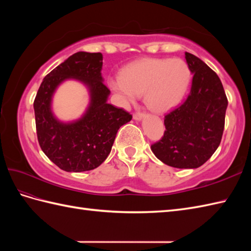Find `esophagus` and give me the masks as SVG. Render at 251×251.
Returning <instances> with one entry per match:
<instances>
[{
    "mask_svg": "<svg viewBox=\"0 0 251 251\" xmlns=\"http://www.w3.org/2000/svg\"><path fill=\"white\" fill-rule=\"evenodd\" d=\"M132 117H134L135 121H140L142 117H143V113H140V112H137V113H135L134 115H132Z\"/></svg>",
    "mask_w": 251,
    "mask_h": 251,
    "instance_id": "esophagus-1",
    "label": "esophagus"
}]
</instances>
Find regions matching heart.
<instances>
[{"instance_id": "1", "label": "heart", "mask_w": 251, "mask_h": 251, "mask_svg": "<svg viewBox=\"0 0 251 251\" xmlns=\"http://www.w3.org/2000/svg\"><path fill=\"white\" fill-rule=\"evenodd\" d=\"M191 79L188 65L179 58H149L131 63L122 77L110 83L124 103L145 93V103L156 113H166L182 100Z\"/></svg>"}]
</instances>
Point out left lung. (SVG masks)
Returning <instances> with one entry per match:
<instances>
[{"label":"left lung","mask_w":251,"mask_h":251,"mask_svg":"<svg viewBox=\"0 0 251 251\" xmlns=\"http://www.w3.org/2000/svg\"><path fill=\"white\" fill-rule=\"evenodd\" d=\"M193 73L184 102L165 115L163 138L151 146L159 161L175 168H197L219 147L225 129L227 98L215 71L200 58L185 52Z\"/></svg>","instance_id":"obj_1"}]
</instances>
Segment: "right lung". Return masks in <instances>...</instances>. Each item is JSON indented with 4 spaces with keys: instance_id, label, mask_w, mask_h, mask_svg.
<instances>
[{
    "instance_id": "right-lung-1",
    "label": "right lung",
    "mask_w": 251,
    "mask_h": 251,
    "mask_svg": "<svg viewBox=\"0 0 251 251\" xmlns=\"http://www.w3.org/2000/svg\"><path fill=\"white\" fill-rule=\"evenodd\" d=\"M102 59L101 52H75L47 74L37 90L33 103L37 140L45 155L65 172L97 168L110 154L117 130L132 117L106 102L110 89L101 75ZM71 78L88 86L91 101L81 119L63 123L52 113L51 100L56 87Z\"/></svg>"
}]
</instances>
